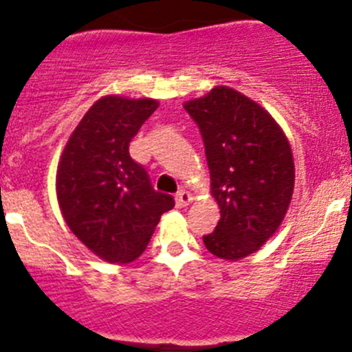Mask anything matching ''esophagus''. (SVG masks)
<instances>
[{"label": "esophagus", "instance_id": "1", "mask_svg": "<svg viewBox=\"0 0 352 352\" xmlns=\"http://www.w3.org/2000/svg\"><path fill=\"white\" fill-rule=\"evenodd\" d=\"M175 202L177 208H186V206H189L192 202V194L187 192V190H180L175 196Z\"/></svg>", "mask_w": 352, "mask_h": 352}]
</instances>
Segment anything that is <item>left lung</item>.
Masks as SVG:
<instances>
[{"mask_svg": "<svg viewBox=\"0 0 352 352\" xmlns=\"http://www.w3.org/2000/svg\"><path fill=\"white\" fill-rule=\"evenodd\" d=\"M184 109L201 131L221 212L202 240L216 257L240 261L267 242L285 218L294 189L289 143L267 110L233 88H212Z\"/></svg>", "mask_w": 352, "mask_h": 352, "instance_id": "left-lung-1", "label": "left lung"}]
</instances>
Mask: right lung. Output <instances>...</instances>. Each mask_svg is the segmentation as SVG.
I'll list each match as a JSON object with an SVG mask.
<instances>
[{
  "mask_svg": "<svg viewBox=\"0 0 352 352\" xmlns=\"http://www.w3.org/2000/svg\"><path fill=\"white\" fill-rule=\"evenodd\" d=\"M156 109L151 98H100L73 131L58 166L56 192L67 226L112 264L140 257L163 212L175 206L129 155L131 140Z\"/></svg>",
  "mask_w": 352,
  "mask_h": 352,
  "instance_id": "obj_1",
  "label": "right lung"
}]
</instances>
